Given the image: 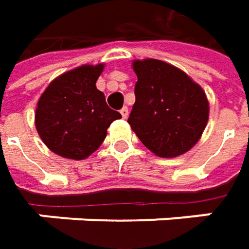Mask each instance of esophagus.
Here are the masks:
<instances>
[{
  "mask_svg": "<svg viewBox=\"0 0 249 249\" xmlns=\"http://www.w3.org/2000/svg\"><path fill=\"white\" fill-rule=\"evenodd\" d=\"M120 115H122L123 119H127V116H129V108H127V107H123V108L120 109Z\"/></svg>",
  "mask_w": 249,
  "mask_h": 249,
  "instance_id": "obj_1",
  "label": "esophagus"
}]
</instances>
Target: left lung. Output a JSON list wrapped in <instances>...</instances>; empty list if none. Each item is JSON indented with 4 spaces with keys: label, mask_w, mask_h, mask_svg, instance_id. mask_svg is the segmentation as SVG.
<instances>
[{
    "label": "left lung",
    "mask_w": 249,
    "mask_h": 249,
    "mask_svg": "<svg viewBox=\"0 0 249 249\" xmlns=\"http://www.w3.org/2000/svg\"><path fill=\"white\" fill-rule=\"evenodd\" d=\"M136 102L127 122L140 141L160 158L186 154L209 118L205 92L187 73L159 59L133 62Z\"/></svg>",
    "instance_id": "obj_1"
}]
</instances>
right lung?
Segmentation results:
<instances>
[{
  "label": "right lung",
  "mask_w": 249,
  "mask_h": 249,
  "mask_svg": "<svg viewBox=\"0 0 249 249\" xmlns=\"http://www.w3.org/2000/svg\"><path fill=\"white\" fill-rule=\"evenodd\" d=\"M104 63L83 65L53 79L37 102L34 122L38 136L53 152L69 159H86L107 137L118 110L107 105L95 83Z\"/></svg>",
  "instance_id": "right-lung-1"
}]
</instances>
